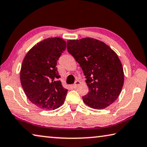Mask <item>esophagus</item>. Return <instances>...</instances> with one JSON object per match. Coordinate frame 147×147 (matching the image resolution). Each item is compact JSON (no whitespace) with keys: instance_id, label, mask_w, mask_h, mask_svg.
Segmentation results:
<instances>
[{"instance_id":"esophagus-1","label":"esophagus","mask_w":147,"mask_h":147,"mask_svg":"<svg viewBox=\"0 0 147 147\" xmlns=\"http://www.w3.org/2000/svg\"><path fill=\"white\" fill-rule=\"evenodd\" d=\"M80 84V81L78 80H76L75 82H74V84L73 85V88H76L77 87H78Z\"/></svg>"}]
</instances>
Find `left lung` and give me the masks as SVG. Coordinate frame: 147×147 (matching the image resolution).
Wrapping results in <instances>:
<instances>
[{
    "label": "left lung",
    "instance_id": "obj_1",
    "mask_svg": "<svg viewBox=\"0 0 147 147\" xmlns=\"http://www.w3.org/2000/svg\"><path fill=\"white\" fill-rule=\"evenodd\" d=\"M67 47L86 76L89 92L82 96L84 102L95 109L114 102L124 84L123 66L117 54L103 42L90 38L69 40Z\"/></svg>",
    "mask_w": 147,
    "mask_h": 147
}]
</instances>
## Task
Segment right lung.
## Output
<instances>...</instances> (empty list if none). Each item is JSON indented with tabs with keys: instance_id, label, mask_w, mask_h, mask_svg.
Listing matches in <instances>:
<instances>
[{
	"instance_id": "1",
	"label": "right lung",
	"mask_w": 147,
	"mask_h": 147,
	"mask_svg": "<svg viewBox=\"0 0 147 147\" xmlns=\"http://www.w3.org/2000/svg\"><path fill=\"white\" fill-rule=\"evenodd\" d=\"M66 49L63 39L52 38L40 41L24 57L21 83L27 97L43 109H55L63 104L68 90L59 80L57 61Z\"/></svg>"
}]
</instances>
